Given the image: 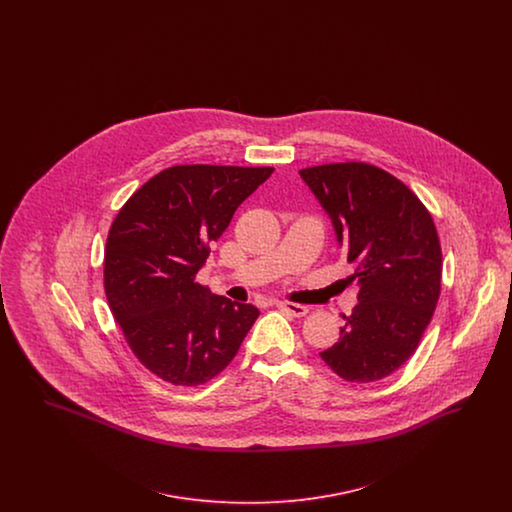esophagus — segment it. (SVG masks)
I'll return each mask as SVG.
<instances>
[{
  "label": "esophagus",
  "instance_id": "1",
  "mask_svg": "<svg viewBox=\"0 0 512 512\" xmlns=\"http://www.w3.org/2000/svg\"><path fill=\"white\" fill-rule=\"evenodd\" d=\"M278 309L290 313L293 317H305L309 313V309L305 305H299V303H292V301H278L276 303Z\"/></svg>",
  "mask_w": 512,
  "mask_h": 512
}]
</instances>
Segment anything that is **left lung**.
Listing matches in <instances>:
<instances>
[{"instance_id": "8db88e82", "label": "left lung", "mask_w": 512, "mask_h": 512, "mask_svg": "<svg viewBox=\"0 0 512 512\" xmlns=\"http://www.w3.org/2000/svg\"><path fill=\"white\" fill-rule=\"evenodd\" d=\"M332 219L355 272L357 305L340 341L320 353L347 382L368 384L405 365L441 292V245L424 203L390 172L368 163L299 171Z\"/></svg>"}]
</instances>
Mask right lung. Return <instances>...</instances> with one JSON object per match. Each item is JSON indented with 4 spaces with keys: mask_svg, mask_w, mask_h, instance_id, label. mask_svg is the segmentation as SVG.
Wrapping results in <instances>:
<instances>
[{
    "mask_svg": "<svg viewBox=\"0 0 512 512\" xmlns=\"http://www.w3.org/2000/svg\"><path fill=\"white\" fill-rule=\"evenodd\" d=\"M272 167L176 165L132 194L113 220L103 286L124 340L174 386L213 380L236 357L259 309L195 282L211 244Z\"/></svg>",
    "mask_w": 512,
    "mask_h": 512,
    "instance_id": "add662e5",
    "label": "right lung"
}]
</instances>
